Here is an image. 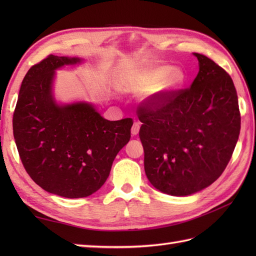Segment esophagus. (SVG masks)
I'll use <instances>...</instances> for the list:
<instances>
[{"mask_svg": "<svg viewBox=\"0 0 256 256\" xmlns=\"http://www.w3.org/2000/svg\"><path fill=\"white\" fill-rule=\"evenodd\" d=\"M140 128V122H134V123H133V126H132V130H131L132 135L138 134Z\"/></svg>", "mask_w": 256, "mask_h": 256, "instance_id": "1", "label": "esophagus"}]
</instances>
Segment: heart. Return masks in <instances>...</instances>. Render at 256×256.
Returning <instances> with one entry per match:
<instances>
[{
  "mask_svg": "<svg viewBox=\"0 0 256 256\" xmlns=\"http://www.w3.org/2000/svg\"><path fill=\"white\" fill-rule=\"evenodd\" d=\"M186 74L180 67L172 68L168 64L150 67L128 80V90L134 94L150 92L153 104H160L182 88Z\"/></svg>",
  "mask_w": 256,
  "mask_h": 256,
  "instance_id": "obj_1",
  "label": "heart"
}]
</instances>
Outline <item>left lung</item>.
<instances>
[{
	"label": "left lung",
	"mask_w": 256,
	"mask_h": 256,
	"mask_svg": "<svg viewBox=\"0 0 256 256\" xmlns=\"http://www.w3.org/2000/svg\"><path fill=\"white\" fill-rule=\"evenodd\" d=\"M199 72L190 88L138 108L144 168L160 192L184 197L210 186L231 160L241 128L236 86L224 69L194 52Z\"/></svg>",
	"instance_id": "1"
}]
</instances>
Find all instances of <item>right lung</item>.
Returning <instances> with one entry per match:
<instances>
[{"label": "right lung", "instance_id": "1", "mask_svg": "<svg viewBox=\"0 0 256 256\" xmlns=\"http://www.w3.org/2000/svg\"><path fill=\"white\" fill-rule=\"evenodd\" d=\"M80 62L50 55L34 64L13 114L15 143L27 174L46 192L64 198L88 197L102 187L133 125L132 118L108 121L86 102L58 104L55 70Z\"/></svg>", "mask_w": 256, "mask_h": 256}]
</instances>
